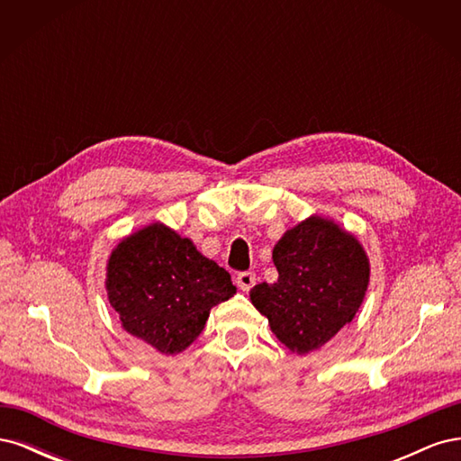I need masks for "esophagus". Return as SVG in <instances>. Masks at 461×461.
<instances>
[{
    "mask_svg": "<svg viewBox=\"0 0 461 461\" xmlns=\"http://www.w3.org/2000/svg\"><path fill=\"white\" fill-rule=\"evenodd\" d=\"M236 283H239L240 290L248 292L256 285V273L254 271H240L239 276H236Z\"/></svg>",
    "mask_w": 461,
    "mask_h": 461,
    "instance_id": "esophagus-1",
    "label": "esophagus"
}]
</instances>
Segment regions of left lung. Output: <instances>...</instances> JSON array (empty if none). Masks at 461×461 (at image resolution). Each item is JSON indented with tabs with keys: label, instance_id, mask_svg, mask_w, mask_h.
<instances>
[{
	"label": "left lung",
	"instance_id": "1",
	"mask_svg": "<svg viewBox=\"0 0 461 461\" xmlns=\"http://www.w3.org/2000/svg\"><path fill=\"white\" fill-rule=\"evenodd\" d=\"M278 278L249 290L256 308L288 350L308 354L350 323L364 302L369 261L354 236L312 217L273 249Z\"/></svg>",
	"mask_w": 461,
	"mask_h": 461
}]
</instances>
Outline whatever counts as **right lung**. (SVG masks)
Segmentation results:
<instances>
[{
    "mask_svg": "<svg viewBox=\"0 0 461 461\" xmlns=\"http://www.w3.org/2000/svg\"><path fill=\"white\" fill-rule=\"evenodd\" d=\"M105 285L122 327L163 354L196 340L209 310L236 292L225 269L159 222L115 248Z\"/></svg>",
    "mask_w": 461,
    "mask_h": 461,
    "instance_id": "1",
    "label": "right lung"
}]
</instances>
